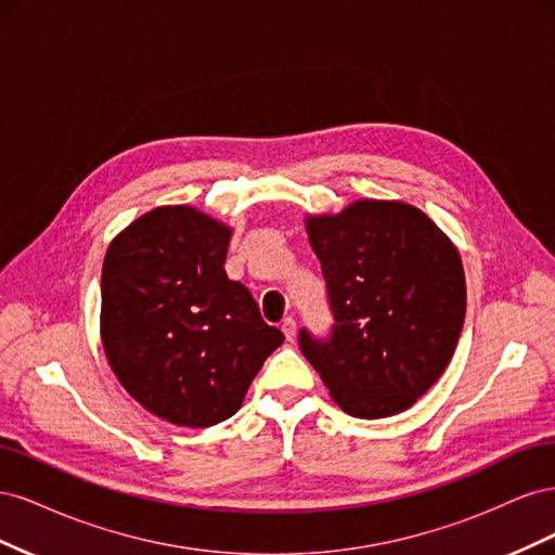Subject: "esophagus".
Masks as SVG:
<instances>
[{
    "label": "esophagus",
    "mask_w": 555,
    "mask_h": 555,
    "mask_svg": "<svg viewBox=\"0 0 555 555\" xmlns=\"http://www.w3.org/2000/svg\"><path fill=\"white\" fill-rule=\"evenodd\" d=\"M280 328H282V333H284V338L294 340V335H296V319H294V317H284Z\"/></svg>",
    "instance_id": "obj_1"
}]
</instances>
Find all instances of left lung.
<instances>
[{
	"label": "left lung",
	"instance_id": "1",
	"mask_svg": "<svg viewBox=\"0 0 555 555\" xmlns=\"http://www.w3.org/2000/svg\"><path fill=\"white\" fill-rule=\"evenodd\" d=\"M333 326L300 328L304 357L333 400L359 418L412 408L438 382L459 345L465 275L456 247L400 201H357L308 217Z\"/></svg>",
	"mask_w": 555,
	"mask_h": 555
}]
</instances>
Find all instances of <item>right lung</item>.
Segmentation results:
<instances>
[{"label":"right lung","mask_w":555,"mask_h":555,"mask_svg":"<svg viewBox=\"0 0 555 555\" xmlns=\"http://www.w3.org/2000/svg\"><path fill=\"white\" fill-rule=\"evenodd\" d=\"M231 229L188 206L145 212L117 236L102 271V340L115 377L176 426L238 412L282 345L245 284L227 278Z\"/></svg>","instance_id":"1"}]
</instances>
